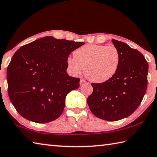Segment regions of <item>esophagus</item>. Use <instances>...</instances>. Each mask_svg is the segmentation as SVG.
<instances>
[{
  "instance_id": "34e87169",
  "label": "esophagus",
  "mask_w": 157,
  "mask_h": 157,
  "mask_svg": "<svg viewBox=\"0 0 157 157\" xmlns=\"http://www.w3.org/2000/svg\"><path fill=\"white\" fill-rule=\"evenodd\" d=\"M86 82L85 79H80V82H79V83H80V85L82 86V85H83L84 84H85Z\"/></svg>"
}]
</instances>
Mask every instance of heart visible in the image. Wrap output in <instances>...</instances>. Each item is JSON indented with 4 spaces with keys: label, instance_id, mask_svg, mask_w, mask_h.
Listing matches in <instances>:
<instances>
[{
    "label": "heart",
    "instance_id": "heart-1",
    "mask_svg": "<svg viewBox=\"0 0 157 157\" xmlns=\"http://www.w3.org/2000/svg\"><path fill=\"white\" fill-rule=\"evenodd\" d=\"M121 55L115 46L87 44L73 52V59H67V65L73 75L84 74L90 81L102 84L111 79L117 71Z\"/></svg>",
    "mask_w": 157,
    "mask_h": 157
}]
</instances>
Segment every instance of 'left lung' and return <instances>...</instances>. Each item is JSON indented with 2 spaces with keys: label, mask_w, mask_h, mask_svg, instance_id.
Segmentation results:
<instances>
[{
  "label": "left lung",
  "mask_w": 157,
  "mask_h": 157,
  "mask_svg": "<svg viewBox=\"0 0 157 157\" xmlns=\"http://www.w3.org/2000/svg\"><path fill=\"white\" fill-rule=\"evenodd\" d=\"M112 42L121 55L119 69L109 81L92 83L87 102L98 118L115 121L132 115L140 105L147 88L148 64L138 50L114 39Z\"/></svg>",
  "instance_id": "obj_1"
}]
</instances>
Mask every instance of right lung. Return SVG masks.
Returning a JSON list of instances; mask_svg holds the SVG:
<instances>
[{
  "label": "right lung",
  "instance_id": "1",
  "mask_svg": "<svg viewBox=\"0 0 157 157\" xmlns=\"http://www.w3.org/2000/svg\"><path fill=\"white\" fill-rule=\"evenodd\" d=\"M84 44L46 36L16 51L6 79L10 101L20 115L46 123L62 114L67 94L78 89L80 81L67 73V59Z\"/></svg>",
  "mask_w": 157,
  "mask_h": 157
}]
</instances>
